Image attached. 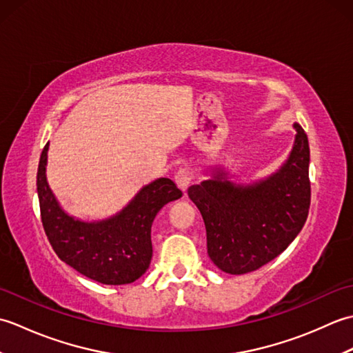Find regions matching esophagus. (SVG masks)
I'll return each mask as SVG.
<instances>
[{
  "label": "esophagus",
  "mask_w": 353,
  "mask_h": 353,
  "mask_svg": "<svg viewBox=\"0 0 353 353\" xmlns=\"http://www.w3.org/2000/svg\"><path fill=\"white\" fill-rule=\"evenodd\" d=\"M192 179H194V174H192V171H190L188 168L177 170L176 174H174V181L179 185V188H181L182 191L188 188L190 183L192 182Z\"/></svg>",
  "instance_id": "1"
}]
</instances>
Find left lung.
<instances>
[{
  "instance_id": "obj_1",
  "label": "left lung",
  "mask_w": 353,
  "mask_h": 353,
  "mask_svg": "<svg viewBox=\"0 0 353 353\" xmlns=\"http://www.w3.org/2000/svg\"><path fill=\"white\" fill-rule=\"evenodd\" d=\"M287 163L267 181L230 183L216 172L212 181L188 188L206 228L208 254L230 274L254 272L287 249L308 219L311 203L310 144L301 124Z\"/></svg>"
}]
</instances>
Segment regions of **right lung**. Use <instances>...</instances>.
Wrapping results in <instances>:
<instances>
[{
    "mask_svg": "<svg viewBox=\"0 0 353 353\" xmlns=\"http://www.w3.org/2000/svg\"><path fill=\"white\" fill-rule=\"evenodd\" d=\"M48 144L37 168L41 220L52 250L79 273L106 285L132 283L147 272L153 256L152 223L168 201L182 197L171 179L144 186L118 215L99 223H83L65 214L45 177Z\"/></svg>",
    "mask_w": 353,
    "mask_h": 353,
    "instance_id": "add662e5",
    "label": "right lung"
}]
</instances>
